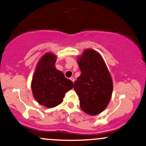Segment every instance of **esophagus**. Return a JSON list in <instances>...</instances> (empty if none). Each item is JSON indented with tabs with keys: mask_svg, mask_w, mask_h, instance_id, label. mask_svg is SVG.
I'll return each mask as SVG.
<instances>
[{
	"mask_svg": "<svg viewBox=\"0 0 146 146\" xmlns=\"http://www.w3.org/2000/svg\"><path fill=\"white\" fill-rule=\"evenodd\" d=\"M70 80H71L73 82H75V78H73V77H71V78H70Z\"/></svg>",
	"mask_w": 146,
	"mask_h": 146,
	"instance_id": "obj_1",
	"label": "esophagus"
}]
</instances>
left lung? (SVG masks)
Instances as JSON below:
<instances>
[{"label": "left lung", "mask_w": 146, "mask_h": 146, "mask_svg": "<svg viewBox=\"0 0 146 146\" xmlns=\"http://www.w3.org/2000/svg\"><path fill=\"white\" fill-rule=\"evenodd\" d=\"M81 75L74 82L82 110L96 115L106 108L113 93V80L100 53L86 49L78 58Z\"/></svg>", "instance_id": "left-lung-1"}]
</instances>
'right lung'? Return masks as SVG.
Listing matches in <instances>:
<instances>
[{
  "label": "right lung",
  "instance_id": "obj_1",
  "mask_svg": "<svg viewBox=\"0 0 146 146\" xmlns=\"http://www.w3.org/2000/svg\"><path fill=\"white\" fill-rule=\"evenodd\" d=\"M56 61L54 54L45 53L38 62L31 82L34 98L47 108L60 104L65 93L73 88V82L55 67Z\"/></svg>",
  "mask_w": 146,
  "mask_h": 146
}]
</instances>
